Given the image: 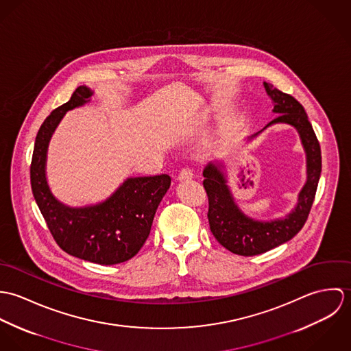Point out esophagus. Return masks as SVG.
<instances>
[{
	"mask_svg": "<svg viewBox=\"0 0 351 351\" xmlns=\"http://www.w3.org/2000/svg\"><path fill=\"white\" fill-rule=\"evenodd\" d=\"M192 178H193V169L192 167H184L178 174V180H181V181L192 180Z\"/></svg>",
	"mask_w": 351,
	"mask_h": 351,
	"instance_id": "1",
	"label": "esophagus"
}]
</instances>
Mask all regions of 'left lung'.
<instances>
[{
    "instance_id": "1",
    "label": "left lung",
    "mask_w": 351,
    "mask_h": 351,
    "mask_svg": "<svg viewBox=\"0 0 351 351\" xmlns=\"http://www.w3.org/2000/svg\"><path fill=\"white\" fill-rule=\"evenodd\" d=\"M263 85L274 101L273 112L280 113L267 125L287 123L300 134L301 143L306 154V182L301 189L296 208L285 219L262 223L247 217L237 206L219 165L209 163L205 167L202 185L208 196L210 232L223 247L243 256L271 250L291 241L300 231L311 212L322 171L320 145L304 106L295 97L278 90L271 84L265 82Z\"/></svg>"
}]
</instances>
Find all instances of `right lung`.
Here are the masks:
<instances>
[{
	"label": "right lung",
	"mask_w": 351,
	"mask_h": 351,
	"mask_svg": "<svg viewBox=\"0 0 351 351\" xmlns=\"http://www.w3.org/2000/svg\"><path fill=\"white\" fill-rule=\"evenodd\" d=\"M92 95L86 86H78L71 99L52 110L40 125L31 162V186L62 250L99 265H116L135 256L147 241L171 178L167 174L128 178L108 200L85 208L66 206L51 195L45 170L51 135L64 112L84 105Z\"/></svg>",
	"instance_id": "obj_1"
}]
</instances>
